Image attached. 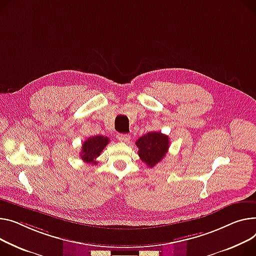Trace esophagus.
Listing matches in <instances>:
<instances>
[{
    "instance_id": "esophagus-1",
    "label": "esophagus",
    "mask_w": 256,
    "mask_h": 256,
    "mask_svg": "<svg viewBox=\"0 0 256 256\" xmlns=\"http://www.w3.org/2000/svg\"><path fill=\"white\" fill-rule=\"evenodd\" d=\"M130 137L128 134H117V140L119 142H124V143H128L130 141Z\"/></svg>"
}]
</instances>
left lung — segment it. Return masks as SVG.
Returning a JSON list of instances; mask_svg holds the SVG:
<instances>
[{"label": "left lung", "mask_w": 256, "mask_h": 256, "mask_svg": "<svg viewBox=\"0 0 256 256\" xmlns=\"http://www.w3.org/2000/svg\"><path fill=\"white\" fill-rule=\"evenodd\" d=\"M139 148L138 154L143 162L153 168L162 162L168 150V137L160 132H151L139 138L136 142Z\"/></svg>", "instance_id": "8db88e82"}]
</instances>
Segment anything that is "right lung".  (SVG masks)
<instances>
[{"mask_svg": "<svg viewBox=\"0 0 256 256\" xmlns=\"http://www.w3.org/2000/svg\"><path fill=\"white\" fill-rule=\"evenodd\" d=\"M110 142L108 137H104V136H94V137H90L88 140L82 144L80 158L83 162L96 164L98 162L96 160L98 156H100V152L104 150L106 145Z\"/></svg>", "mask_w": 256, "mask_h": 256, "instance_id": "1", "label": "right lung"}]
</instances>
